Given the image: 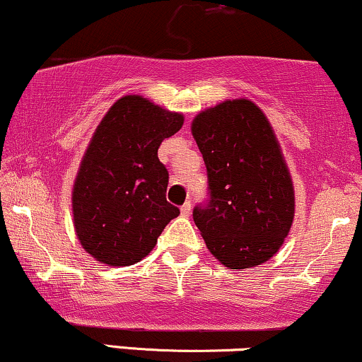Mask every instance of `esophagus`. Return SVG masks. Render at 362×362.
<instances>
[{"instance_id": "1", "label": "esophagus", "mask_w": 362, "mask_h": 362, "mask_svg": "<svg viewBox=\"0 0 362 362\" xmlns=\"http://www.w3.org/2000/svg\"><path fill=\"white\" fill-rule=\"evenodd\" d=\"M180 212H182V215H184V217H189L190 212H192V204L190 202H185L180 207Z\"/></svg>"}]
</instances>
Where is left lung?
<instances>
[{"instance_id": "8db88e82", "label": "left lung", "mask_w": 362, "mask_h": 362, "mask_svg": "<svg viewBox=\"0 0 362 362\" xmlns=\"http://www.w3.org/2000/svg\"><path fill=\"white\" fill-rule=\"evenodd\" d=\"M209 178V202L194 222L218 262L249 269L281 249L294 221V187L267 117L245 98L227 100L192 122Z\"/></svg>"}]
</instances>
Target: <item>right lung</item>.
<instances>
[{
    "label": "right lung",
    "instance_id": "right-lung-1",
    "mask_svg": "<svg viewBox=\"0 0 362 362\" xmlns=\"http://www.w3.org/2000/svg\"><path fill=\"white\" fill-rule=\"evenodd\" d=\"M182 125V113L140 95L117 100L102 118L71 194L75 232L98 262L136 264L180 214L167 202L168 172L157 152Z\"/></svg>",
    "mask_w": 362,
    "mask_h": 362
}]
</instances>
